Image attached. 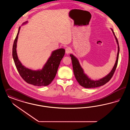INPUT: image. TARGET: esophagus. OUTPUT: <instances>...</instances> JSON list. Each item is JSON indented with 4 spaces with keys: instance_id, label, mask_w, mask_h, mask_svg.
I'll list each match as a JSON object with an SVG mask.
<instances>
[{
    "instance_id": "1",
    "label": "esophagus",
    "mask_w": 130,
    "mask_h": 130,
    "mask_svg": "<svg viewBox=\"0 0 130 130\" xmlns=\"http://www.w3.org/2000/svg\"><path fill=\"white\" fill-rule=\"evenodd\" d=\"M71 51H72V50H71V49L70 47H67L66 48V49H65V52H66V53L67 54H69L71 52Z\"/></svg>"
}]
</instances>
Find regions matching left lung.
<instances>
[{
  "instance_id": "8db88e82",
  "label": "left lung",
  "mask_w": 130,
  "mask_h": 130,
  "mask_svg": "<svg viewBox=\"0 0 130 130\" xmlns=\"http://www.w3.org/2000/svg\"><path fill=\"white\" fill-rule=\"evenodd\" d=\"M112 32L114 35L115 38L116 39V42L118 45V51L117 54V57L115 64L113 68L111 71L108 74L104 77L102 79H100L98 80H91L90 78H89L88 75L86 74L84 72L83 68L81 67L78 59L74 56L72 54H70V57H71L72 64H73V73L78 83L81 86L85 88H95L97 87H101L103 86L104 84L107 83L109 80L112 77L114 73L116 68L117 67L119 56V52H120V47L119 44V42L118 39L115 34L113 30L111 28Z\"/></svg>"
}]
</instances>
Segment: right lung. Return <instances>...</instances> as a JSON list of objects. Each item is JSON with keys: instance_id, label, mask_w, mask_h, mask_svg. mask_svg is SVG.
Wrapping results in <instances>:
<instances>
[{"instance_id": "1", "label": "right lung", "mask_w": 130, "mask_h": 130, "mask_svg": "<svg viewBox=\"0 0 130 130\" xmlns=\"http://www.w3.org/2000/svg\"><path fill=\"white\" fill-rule=\"evenodd\" d=\"M27 23V21H26L23 25ZM20 28V26L12 47V57L16 69L22 78L26 83L39 87L48 86L56 76L60 61L65 55V50L60 48L53 51L42 70L35 71L26 68L19 60L16 52L17 42Z\"/></svg>"}]
</instances>
